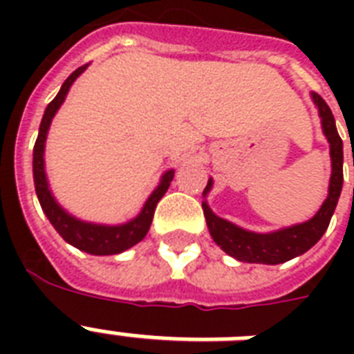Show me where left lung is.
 <instances>
[{"instance_id":"1","label":"left lung","mask_w":354,"mask_h":354,"mask_svg":"<svg viewBox=\"0 0 354 354\" xmlns=\"http://www.w3.org/2000/svg\"><path fill=\"white\" fill-rule=\"evenodd\" d=\"M313 102L318 108L319 118H322V130L329 141L330 150V180H329V194L318 209V213L307 222L294 224V226L281 227L277 232L270 233H255L248 232L244 227L236 226L233 222L216 216L207 202H202L205 222L209 227L213 241L227 253L241 263H261V264H281L290 261V259L303 255L310 250L316 242L322 239L327 227H329L330 216L335 213L338 198L342 193V183H344V143L336 130L335 115L327 106V102L318 95L310 93ZM354 165V163H353ZM213 187V178L204 189V198Z\"/></svg>"}]
</instances>
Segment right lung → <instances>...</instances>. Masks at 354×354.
Here are the masks:
<instances>
[{"mask_svg":"<svg viewBox=\"0 0 354 354\" xmlns=\"http://www.w3.org/2000/svg\"><path fill=\"white\" fill-rule=\"evenodd\" d=\"M86 68H88V64L82 66V68L75 69L73 73L66 79V82L62 84L57 97L47 104L44 118H41L40 122V130H38L35 150H32V176H35L36 196H38L41 209H44V213H46V216L53 224V227L60 233L64 241L69 242L71 246L79 248L82 252L91 253V255H115V253H121L124 250H128V248L136 246L149 233L156 205L163 198V194L167 193V189L171 185L172 178H174V169L163 172L158 187L150 193V196L147 198L141 211H139V215L133 216L132 221L124 222V224L108 226V224H95V222L80 221V218L68 213L62 205L58 204L57 198L53 196L51 189H49V182H47L46 174V160H44V154H46L47 132H49L53 118L57 115L58 108L62 106V102L66 101L69 88L73 86V82L79 79L80 75L84 73Z\"/></svg>","mask_w":354,"mask_h":354,"instance_id":"obj_1","label":"right lung"}]
</instances>
